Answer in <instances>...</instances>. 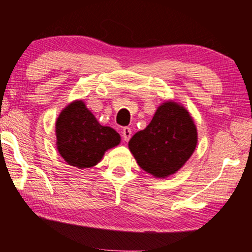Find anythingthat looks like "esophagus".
Returning a JSON list of instances; mask_svg holds the SVG:
<instances>
[{"mask_svg":"<svg viewBox=\"0 0 252 252\" xmlns=\"http://www.w3.org/2000/svg\"><path fill=\"white\" fill-rule=\"evenodd\" d=\"M121 134H122V137L123 140L126 141V142H128V141L130 140V137H131V129L129 128V126H124V128L122 129V131H121Z\"/></svg>","mask_w":252,"mask_h":252,"instance_id":"esophagus-1","label":"esophagus"}]
</instances>
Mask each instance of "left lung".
<instances>
[{
  "instance_id": "obj_1",
  "label": "left lung",
  "mask_w": 252,
  "mask_h": 252,
  "mask_svg": "<svg viewBox=\"0 0 252 252\" xmlns=\"http://www.w3.org/2000/svg\"><path fill=\"white\" fill-rule=\"evenodd\" d=\"M196 128L189 111L174 102L163 103L152 122L136 132L129 149L138 166L156 178L174 174L196 147Z\"/></svg>"
}]
</instances>
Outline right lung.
<instances>
[{
  "instance_id": "add662e5",
  "label": "right lung",
  "mask_w": 252,
  "mask_h": 252,
  "mask_svg": "<svg viewBox=\"0 0 252 252\" xmlns=\"http://www.w3.org/2000/svg\"><path fill=\"white\" fill-rule=\"evenodd\" d=\"M57 146L63 160L78 168H90L102 160L106 150L117 146L121 137L103 126L82 100L63 110L56 124Z\"/></svg>"
}]
</instances>
